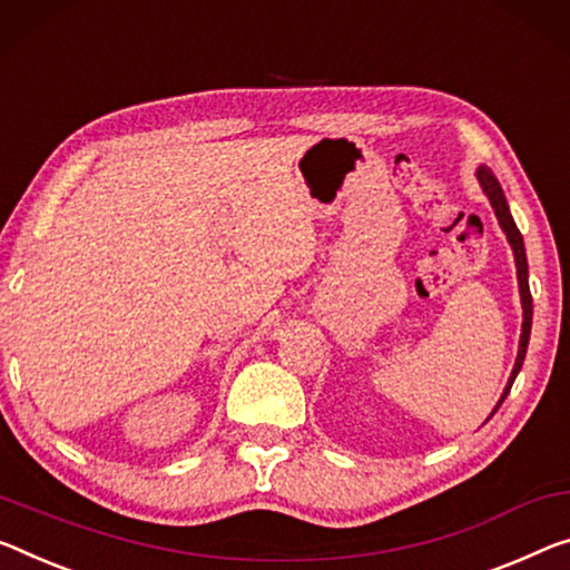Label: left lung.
Listing matches in <instances>:
<instances>
[{
  "instance_id": "1",
  "label": "left lung",
  "mask_w": 570,
  "mask_h": 570,
  "mask_svg": "<svg viewBox=\"0 0 570 570\" xmlns=\"http://www.w3.org/2000/svg\"><path fill=\"white\" fill-rule=\"evenodd\" d=\"M476 178L481 183V188H484L489 204H492L494 214H497V222H499V226H502V232L507 234V242H510V247L514 252V265H518V283H520V301H522V334H520L518 358H514V370L510 374V382H507L502 397H499L497 407H494V413H497L499 405L504 402V397L510 395L514 376H518V372L522 370L524 354H528V341H530V328H532V295H530V283H528V255H524V242H522V234L518 229V224H514V218L510 214V206H507L502 186H499L494 173L484 168V165H481V168L476 170Z\"/></svg>"
}]
</instances>
